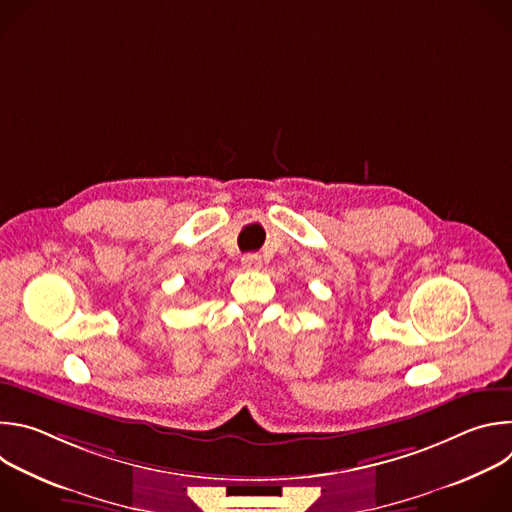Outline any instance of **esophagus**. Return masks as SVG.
<instances>
[{"label":"esophagus","instance_id":"esophagus-1","mask_svg":"<svg viewBox=\"0 0 512 512\" xmlns=\"http://www.w3.org/2000/svg\"><path fill=\"white\" fill-rule=\"evenodd\" d=\"M241 265L245 267V269H259L261 267V257L259 255H245L243 259H241Z\"/></svg>","mask_w":512,"mask_h":512}]
</instances>
